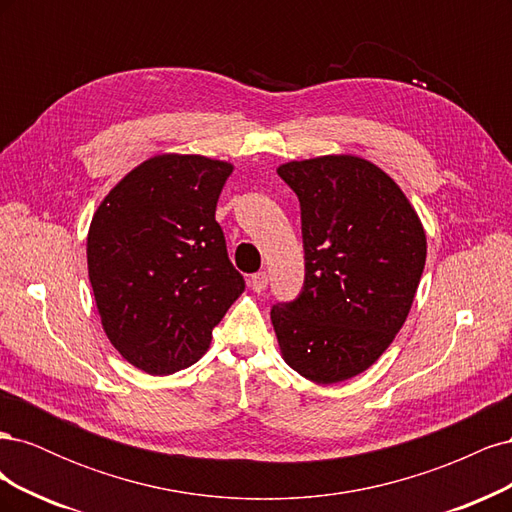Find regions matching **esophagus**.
Listing matches in <instances>:
<instances>
[{
    "label": "esophagus",
    "mask_w": 512,
    "mask_h": 512,
    "mask_svg": "<svg viewBox=\"0 0 512 512\" xmlns=\"http://www.w3.org/2000/svg\"><path fill=\"white\" fill-rule=\"evenodd\" d=\"M267 284H269V275H267L265 271H258V273H254V275L250 277V286H252L254 292L267 290Z\"/></svg>",
    "instance_id": "esophagus-1"
}]
</instances>
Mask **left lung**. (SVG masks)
Returning a JSON list of instances; mask_svg holds the SVG:
<instances>
[{
	"label": "left lung",
	"instance_id": "8db88e82",
	"mask_svg": "<svg viewBox=\"0 0 512 512\" xmlns=\"http://www.w3.org/2000/svg\"><path fill=\"white\" fill-rule=\"evenodd\" d=\"M301 203L305 284L271 322L284 361L307 380L359 376L410 314L427 258L421 218L382 168L352 153L277 166Z\"/></svg>",
	"mask_w": 512,
	"mask_h": 512
}]
</instances>
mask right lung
Instances as JSON below:
<instances>
[{"label": "right lung", "mask_w": 512, "mask_h": 512, "mask_svg": "<svg viewBox=\"0 0 512 512\" xmlns=\"http://www.w3.org/2000/svg\"><path fill=\"white\" fill-rule=\"evenodd\" d=\"M232 164L160 153L104 196L89 224L87 269L102 329L151 376L190 367L245 288L215 207Z\"/></svg>", "instance_id": "add662e5"}]
</instances>
